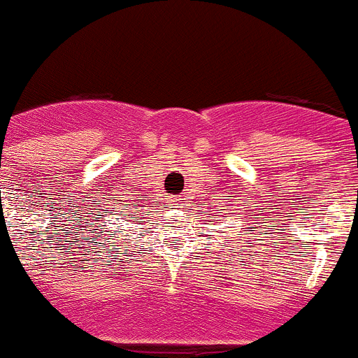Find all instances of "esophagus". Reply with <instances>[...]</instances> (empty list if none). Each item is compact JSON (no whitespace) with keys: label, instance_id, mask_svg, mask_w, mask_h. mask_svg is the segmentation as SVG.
Here are the masks:
<instances>
[{"label":"esophagus","instance_id":"1","mask_svg":"<svg viewBox=\"0 0 358 358\" xmlns=\"http://www.w3.org/2000/svg\"><path fill=\"white\" fill-rule=\"evenodd\" d=\"M172 204H176V201H172Z\"/></svg>","mask_w":358,"mask_h":358}]
</instances>
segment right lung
<instances>
[{
    "mask_svg": "<svg viewBox=\"0 0 358 358\" xmlns=\"http://www.w3.org/2000/svg\"><path fill=\"white\" fill-rule=\"evenodd\" d=\"M131 217H132V218H134V215H131ZM107 233H109V231H107Z\"/></svg>",
    "mask_w": 358,
    "mask_h": 358,
    "instance_id": "right-lung-1",
    "label": "right lung"
}]
</instances>
